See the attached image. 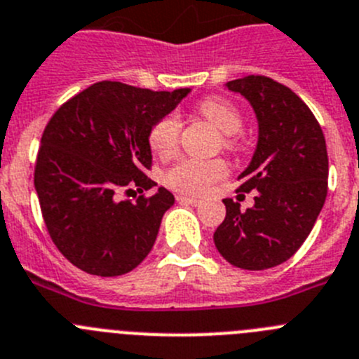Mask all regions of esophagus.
I'll list each match as a JSON object with an SVG mask.
<instances>
[{
	"mask_svg": "<svg viewBox=\"0 0 359 359\" xmlns=\"http://www.w3.org/2000/svg\"><path fill=\"white\" fill-rule=\"evenodd\" d=\"M177 200H179L180 203H189V205H195V208L202 203V200L193 198V196H187V195H179V196H177Z\"/></svg>",
	"mask_w": 359,
	"mask_h": 359,
	"instance_id": "34e87169",
	"label": "esophagus"
}]
</instances>
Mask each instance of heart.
<instances>
[{"mask_svg":"<svg viewBox=\"0 0 359 359\" xmlns=\"http://www.w3.org/2000/svg\"><path fill=\"white\" fill-rule=\"evenodd\" d=\"M200 114L209 119L222 134L234 135L241 130L243 118L240 111L231 102L224 98H205L198 103ZM180 134L179 116L170 114L163 118L156 127L151 128L150 144L159 156L168 157L177 150ZM227 147H232L234 141L227 137ZM227 173V164L224 161H203L195 157H186L179 161L168 172V186L175 187L184 193H203L212 182L219 180Z\"/></svg>","mask_w":359,"mask_h":359,"instance_id":"heart-1","label":"heart"}]
</instances>
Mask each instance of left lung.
<instances>
[{"label": "left lung", "instance_id": "8db88e82", "mask_svg": "<svg viewBox=\"0 0 359 359\" xmlns=\"http://www.w3.org/2000/svg\"><path fill=\"white\" fill-rule=\"evenodd\" d=\"M250 103L257 144L238 175L240 191L256 189L254 205L225 198L227 215L215 232L218 252L243 270H266L288 261L304 243L327 196L329 161L320 125L290 87L250 75L225 83Z\"/></svg>", "mask_w": 359, "mask_h": 359}]
</instances>
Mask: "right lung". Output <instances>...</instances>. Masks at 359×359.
<instances>
[{
  "label": "right lung",
  "instance_id": "add662e5",
  "mask_svg": "<svg viewBox=\"0 0 359 359\" xmlns=\"http://www.w3.org/2000/svg\"><path fill=\"white\" fill-rule=\"evenodd\" d=\"M189 93L98 82L50 119L35 164V191L51 240L76 268L123 276L150 254L175 196L166 187L135 202L119 193L157 186L143 173L151 164V128Z\"/></svg>",
  "mask_w": 359,
  "mask_h": 359
}]
</instances>
